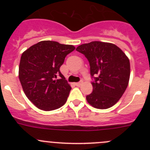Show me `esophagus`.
Masks as SVG:
<instances>
[{
    "label": "esophagus",
    "mask_w": 150,
    "mask_h": 150,
    "mask_svg": "<svg viewBox=\"0 0 150 150\" xmlns=\"http://www.w3.org/2000/svg\"><path fill=\"white\" fill-rule=\"evenodd\" d=\"M75 86H81V85L83 84V81H81L80 82H78V83H75Z\"/></svg>",
    "instance_id": "1"
}]
</instances>
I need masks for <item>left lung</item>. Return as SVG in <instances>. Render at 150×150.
Wrapping results in <instances>:
<instances>
[{"mask_svg":"<svg viewBox=\"0 0 150 150\" xmlns=\"http://www.w3.org/2000/svg\"><path fill=\"white\" fill-rule=\"evenodd\" d=\"M90 64L93 91L86 96L87 102L101 110L110 108L119 101L130 78V62L116 45L93 41L79 46Z\"/></svg>","mask_w":150,"mask_h":150,"instance_id":"obj_1","label":"left lung"}]
</instances>
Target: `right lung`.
Returning a JSON list of instances; mask_svg holds the SVG:
<instances>
[{"label":"right lung","mask_w":150,"mask_h":150,"mask_svg":"<svg viewBox=\"0 0 150 150\" xmlns=\"http://www.w3.org/2000/svg\"><path fill=\"white\" fill-rule=\"evenodd\" d=\"M72 45L43 40L22 54L19 78L27 97L40 110H57L67 102L71 87L59 70ZM59 76V79H57Z\"/></svg>","instance_id":"1"}]
</instances>
